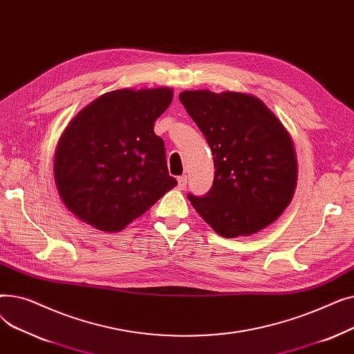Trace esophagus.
<instances>
[{
	"label": "esophagus",
	"mask_w": 354,
	"mask_h": 354,
	"mask_svg": "<svg viewBox=\"0 0 354 354\" xmlns=\"http://www.w3.org/2000/svg\"><path fill=\"white\" fill-rule=\"evenodd\" d=\"M187 183H188V178L185 176V175L178 178V188H179V189H185V188H187Z\"/></svg>",
	"instance_id": "obj_1"
}]
</instances>
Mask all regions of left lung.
Here are the masks:
<instances>
[{"instance_id":"left-lung-1","label":"left lung","mask_w":354,"mask_h":354,"mask_svg":"<svg viewBox=\"0 0 354 354\" xmlns=\"http://www.w3.org/2000/svg\"><path fill=\"white\" fill-rule=\"evenodd\" d=\"M179 100L214 155V183L188 195L195 211L221 236L251 235L283 214L297 185L292 140L272 111L245 93L187 90Z\"/></svg>"}]
</instances>
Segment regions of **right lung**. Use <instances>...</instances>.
<instances>
[{"instance_id":"1","label":"right lung","mask_w":354,"mask_h":354,"mask_svg":"<svg viewBox=\"0 0 354 354\" xmlns=\"http://www.w3.org/2000/svg\"><path fill=\"white\" fill-rule=\"evenodd\" d=\"M172 88H120L86 106L62 135L54 180L64 205L97 230L115 232L176 187L155 120Z\"/></svg>"}]
</instances>
